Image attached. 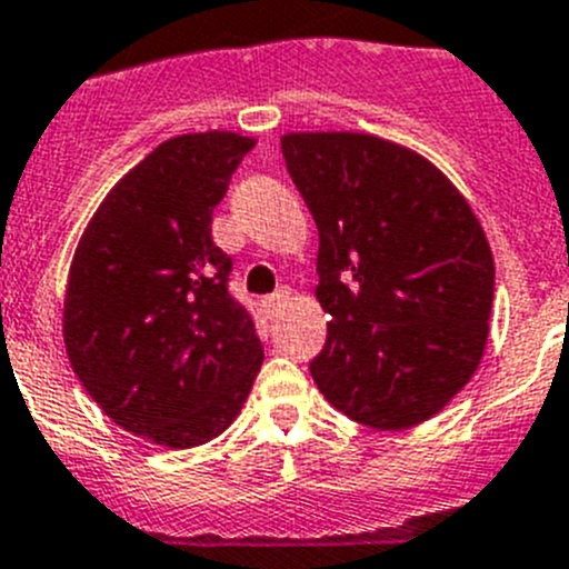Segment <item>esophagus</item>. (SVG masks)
Wrapping results in <instances>:
<instances>
[{"label": "esophagus", "mask_w": 569, "mask_h": 569, "mask_svg": "<svg viewBox=\"0 0 569 569\" xmlns=\"http://www.w3.org/2000/svg\"><path fill=\"white\" fill-rule=\"evenodd\" d=\"M288 299H290V290L288 288H279L273 296H268V299H264V307H268L270 316H276V312H279L281 307L288 305Z\"/></svg>", "instance_id": "esophagus-1"}]
</instances>
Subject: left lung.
<instances>
[{"instance_id":"1","label":"left lung","mask_w":569,"mask_h":569,"mask_svg":"<svg viewBox=\"0 0 569 569\" xmlns=\"http://www.w3.org/2000/svg\"><path fill=\"white\" fill-rule=\"evenodd\" d=\"M281 154L319 228L316 299L330 325L316 387L369 429L423 423L486 352V231L435 163L392 140L293 132Z\"/></svg>"}]
</instances>
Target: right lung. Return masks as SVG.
Wrapping results in <instances>:
<instances>
[{"mask_svg": "<svg viewBox=\"0 0 569 569\" xmlns=\"http://www.w3.org/2000/svg\"><path fill=\"white\" fill-rule=\"evenodd\" d=\"M257 140L180 134L146 154L98 206L70 264L64 343L103 415L166 448L233 423L259 367L250 312L228 293L231 257L213 208Z\"/></svg>", "mask_w": 569, "mask_h": 569, "instance_id": "1", "label": "right lung"}]
</instances>
